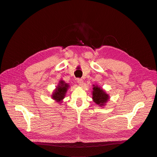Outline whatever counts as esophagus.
Masks as SVG:
<instances>
[{
    "instance_id": "1",
    "label": "esophagus",
    "mask_w": 157,
    "mask_h": 157,
    "mask_svg": "<svg viewBox=\"0 0 157 157\" xmlns=\"http://www.w3.org/2000/svg\"><path fill=\"white\" fill-rule=\"evenodd\" d=\"M76 81L78 82V83L79 85H83V81L82 79H80V78H78L76 79Z\"/></svg>"
}]
</instances>
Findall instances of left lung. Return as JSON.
<instances>
[{
  "label": "left lung",
  "mask_w": 157,
  "mask_h": 157,
  "mask_svg": "<svg viewBox=\"0 0 157 157\" xmlns=\"http://www.w3.org/2000/svg\"><path fill=\"white\" fill-rule=\"evenodd\" d=\"M93 101L99 106H104L109 99V96L105 90L97 85H93L92 92Z\"/></svg>",
  "instance_id": "obj_1"
}]
</instances>
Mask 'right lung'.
I'll list each match as a JSON object with an SVG mask.
<instances>
[{"instance_id": "obj_1", "label": "right lung", "mask_w": 157, "mask_h": 157, "mask_svg": "<svg viewBox=\"0 0 157 157\" xmlns=\"http://www.w3.org/2000/svg\"><path fill=\"white\" fill-rule=\"evenodd\" d=\"M69 87V84L66 83L64 81H60L59 84L58 85L52 95L53 99L56 101V102H61L65 98V95Z\"/></svg>"}]
</instances>
